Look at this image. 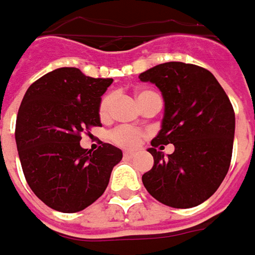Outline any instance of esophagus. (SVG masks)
<instances>
[{
	"label": "esophagus",
	"instance_id": "34e87169",
	"mask_svg": "<svg viewBox=\"0 0 255 255\" xmlns=\"http://www.w3.org/2000/svg\"><path fill=\"white\" fill-rule=\"evenodd\" d=\"M134 155V152H124V157H127V159H131Z\"/></svg>",
	"mask_w": 255,
	"mask_h": 255
}]
</instances>
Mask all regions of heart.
I'll return each mask as SVG.
<instances>
[{"label":"heart","instance_id":"obj_1","mask_svg":"<svg viewBox=\"0 0 255 255\" xmlns=\"http://www.w3.org/2000/svg\"><path fill=\"white\" fill-rule=\"evenodd\" d=\"M150 93L153 92L149 91H142L138 93V100L139 103H143V100L149 96ZM112 105H113V95H105L100 103H99V117L102 120H107L110 117V112H112ZM143 132H141L139 129L132 127H127V126H121V127L114 128L110 131L109 134V141L113 142L114 145L124 148V149H131L135 148L139 142H141Z\"/></svg>","mask_w":255,"mask_h":255}]
</instances>
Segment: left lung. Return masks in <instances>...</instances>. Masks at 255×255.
I'll use <instances>...</instances> for the list:
<instances>
[{
    "label": "left lung",
    "mask_w": 255,
    "mask_h": 255,
    "mask_svg": "<svg viewBox=\"0 0 255 255\" xmlns=\"http://www.w3.org/2000/svg\"><path fill=\"white\" fill-rule=\"evenodd\" d=\"M139 79L156 85L164 99L162 129L148 149L153 167L142 176V183L167 207H197L219 188L229 170L233 106L216 78L194 64H159ZM167 143L175 145V152L164 158L154 148Z\"/></svg>",
    "instance_id": "left-lung-1"
}]
</instances>
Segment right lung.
Instances as JSON below:
<instances>
[{
    "label": "right lung",
    "mask_w": 255,
    "mask_h": 255,
    "mask_svg": "<svg viewBox=\"0 0 255 255\" xmlns=\"http://www.w3.org/2000/svg\"><path fill=\"white\" fill-rule=\"evenodd\" d=\"M110 78L64 67L33 82L19 107L15 139L26 181L37 198L64 214L79 212L105 193L123 152L110 143L84 149L81 134L100 127L99 103Z\"/></svg>",
    "instance_id": "obj_1"
}]
</instances>
